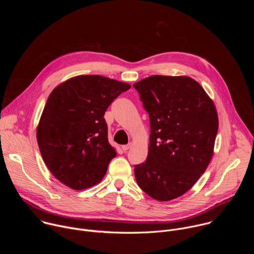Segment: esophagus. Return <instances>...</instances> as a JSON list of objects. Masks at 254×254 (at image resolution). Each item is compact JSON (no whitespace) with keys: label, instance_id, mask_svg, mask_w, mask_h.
Segmentation results:
<instances>
[{"label":"esophagus","instance_id":"obj_1","mask_svg":"<svg viewBox=\"0 0 254 254\" xmlns=\"http://www.w3.org/2000/svg\"><path fill=\"white\" fill-rule=\"evenodd\" d=\"M130 147H131L130 143H128V144H124V146L122 147V150H123L124 152H127Z\"/></svg>","mask_w":254,"mask_h":254}]
</instances>
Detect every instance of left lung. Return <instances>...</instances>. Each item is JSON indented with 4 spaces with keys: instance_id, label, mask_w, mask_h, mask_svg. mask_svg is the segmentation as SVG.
I'll return each instance as SVG.
<instances>
[{
    "instance_id": "left-lung-1",
    "label": "left lung",
    "mask_w": 254,
    "mask_h": 254,
    "mask_svg": "<svg viewBox=\"0 0 254 254\" xmlns=\"http://www.w3.org/2000/svg\"><path fill=\"white\" fill-rule=\"evenodd\" d=\"M150 118L146 162L134 166L138 187L159 201L185 194L204 174L218 131L215 105L187 76L153 75L132 85Z\"/></svg>"
}]
</instances>
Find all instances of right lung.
<instances>
[{
  "mask_svg": "<svg viewBox=\"0 0 254 254\" xmlns=\"http://www.w3.org/2000/svg\"><path fill=\"white\" fill-rule=\"evenodd\" d=\"M130 85L100 75L70 78L50 93L38 127L44 163L61 183L83 190L99 183L117 156L103 118Z\"/></svg>",
  "mask_w": 254,
  "mask_h": 254,
  "instance_id": "add662e5",
  "label": "right lung"
}]
</instances>
